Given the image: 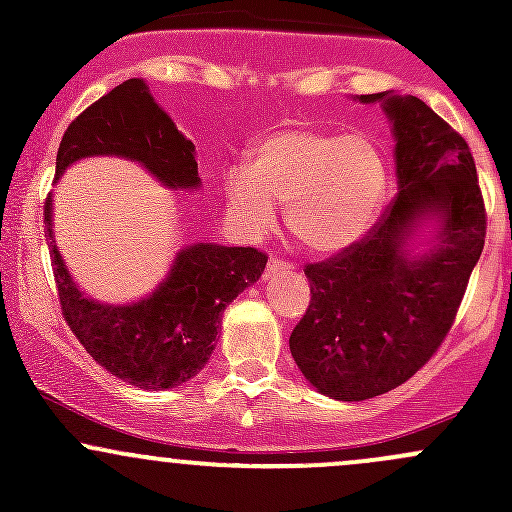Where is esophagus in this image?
Returning <instances> with one entry per match:
<instances>
[{"mask_svg": "<svg viewBox=\"0 0 512 512\" xmlns=\"http://www.w3.org/2000/svg\"><path fill=\"white\" fill-rule=\"evenodd\" d=\"M285 272H292V265L285 260H277V257H270V265H267V270H265L267 280H272V277H277V275H285Z\"/></svg>", "mask_w": 512, "mask_h": 512, "instance_id": "obj_1", "label": "esophagus"}]
</instances>
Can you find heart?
<instances>
[{
    "label": "heart",
    "instance_id": "obj_1",
    "mask_svg": "<svg viewBox=\"0 0 512 512\" xmlns=\"http://www.w3.org/2000/svg\"><path fill=\"white\" fill-rule=\"evenodd\" d=\"M389 170L361 133L280 126L252 146L250 165L223 170L230 213L252 235L275 227L287 205L289 235L309 252L334 255L369 232L381 213Z\"/></svg>",
    "mask_w": 512,
    "mask_h": 512
}]
</instances>
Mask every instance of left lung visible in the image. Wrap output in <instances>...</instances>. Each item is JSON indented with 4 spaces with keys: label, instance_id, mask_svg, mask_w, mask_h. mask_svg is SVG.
<instances>
[{
    "label": "left lung",
    "instance_id": "left-lung-1",
    "mask_svg": "<svg viewBox=\"0 0 512 512\" xmlns=\"http://www.w3.org/2000/svg\"><path fill=\"white\" fill-rule=\"evenodd\" d=\"M399 193L364 240L304 267L312 299L289 337L304 379L337 401L386 394L441 347L485 242V205L466 138L421 98L384 94ZM426 219L429 247L408 250Z\"/></svg>",
    "mask_w": 512,
    "mask_h": 512
}]
</instances>
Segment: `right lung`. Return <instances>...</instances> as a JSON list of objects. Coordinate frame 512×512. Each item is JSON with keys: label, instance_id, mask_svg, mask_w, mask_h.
I'll return each instance as SVG.
<instances>
[{"label": "right lung", "instance_id": "1", "mask_svg": "<svg viewBox=\"0 0 512 512\" xmlns=\"http://www.w3.org/2000/svg\"><path fill=\"white\" fill-rule=\"evenodd\" d=\"M118 156L141 163L168 188H198L193 141L175 128L143 79H128L91 103L66 128L56 153V178L71 163ZM51 195L44 225L61 314L103 369L138 389H173L193 379L215 349L227 304L255 285L267 265L255 247L195 242L175 255L168 277L148 297L128 304L94 302L71 280L51 230Z\"/></svg>", "mask_w": 512, "mask_h": 512}]
</instances>
